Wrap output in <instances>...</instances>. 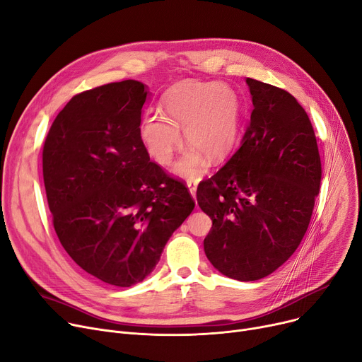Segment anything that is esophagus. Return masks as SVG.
I'll list each match as a JSON object with an SVG mask.
<instances>
[{"label":"esophagus","mask_w":362,"mask_h":362,"mask_svg":"<svg viewBox=\"0 0 362 362\" xmlns=\"http://www.w3.org/2000/svg\"><path fill=\"white\" fill-rule=\"evenodd\" d=\"M187 187H189V192H191V197H192L194 199H197V183L187 182Z\"/></svg>","instance_id":"obj_1"}]
</instances>
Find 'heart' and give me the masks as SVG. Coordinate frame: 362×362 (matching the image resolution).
Here are the masks:
<instances>
[{"instance_id": "heart-1", "label": "heart", "mask_w": 362, "mask_h": 362, "mask_svg": "<svg viewBox=\"0 0 362 362\" xmlns=\"http://www.w3.org/2000/svg\"><path fill=\"white\" fill-rule=\"evenodd\" d=\"M163 114H146L139 123V139L146 154L168 165L185 141L191 145L173 173L199 179L206 158L221 161L233 151L240 133L242 110L236 92L217 82H183L170 88L161 100Z\"/></svg>"}]
</instances>
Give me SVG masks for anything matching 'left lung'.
<instances>
[{
  "label": "left lung",
  "mask_w": 362,
  "mask_h": 362,
  "mask_svg": "<svg viewBox=\"0 0 362 362\" xmlns=\"http://www.w3.org/2000/svg\"><path fill=\"white\" fill-rule=\"evenodd\" d=\"M254 110L240 148L198 187L213 220L206 258L221 274L254 281L286 262L305 236L321 182L313 124L284 89L246 78Z\"/></svg>",
  "instance_id": "8db88e82"
}]
</instances>
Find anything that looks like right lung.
<instances>
[{
  "mask_svg": "<svg viewBox=\"0 0 362 362\" xmlns=\"http://www.w3.org/2000/svg\"><path fill=\"white\" fill-rule=\"evenodd\" d=\"M149 90L123 81L85 90L55 117L42 152L49 211L82 270L119 288L142 281L195 202L139 139Z\"/></svg>",
  "mask_w": 362,
  "mask_h": 362,
  "instance_id": "obj_1",
  "label": "right lung"
}]
</instances>
